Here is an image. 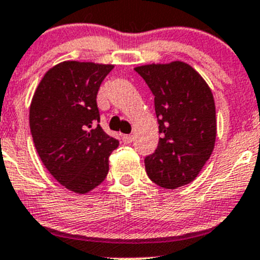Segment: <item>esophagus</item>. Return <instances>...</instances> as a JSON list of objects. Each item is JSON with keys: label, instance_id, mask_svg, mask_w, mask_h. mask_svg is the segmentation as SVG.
<instances>
[{"label": "esophagus", "instance_id": "obj_1", "mask_svg": "<svg viewBox=\"0 0 260 260\" xmlns=\"http://www.w3.org/2000/svg\"><path fill=\"white\" fill-rule=\"evenodd\" d=\"M122 140H123V142H124V144H131V142L133 141V136L123 135L122 136Z\"/></svg>", "mask_w": 260, "mask_h": 260}]
</instances>
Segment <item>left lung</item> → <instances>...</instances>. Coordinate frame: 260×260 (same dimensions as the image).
Returning <instances> with one entry per match:
<instances>
[{
  "mask_svg": "<svg viewBox=\"0 0 260 260\" xmlns=\"http://www.w3.org/2000/svg\"><path fill=\"white\" fill-rule=\"evenodd\" d=\"M154 93L159 145L145 159L147 176L163 188L176 190L199 176L212 155L217 137L213 92L187 62L135 68Z\"/></svg>",
  "mask_w": 260,
  "mask_h": 260,
  "instance_id": "obj_1",
  "label": "left lung"
}]
</instances>
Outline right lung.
I'll use <instances>...</instances> for the list:
<instances>
[{
  "label": "right lung",
  "instance_id": "add662e5",
  "mask_svg": "<svg viewBox=\"0 0 260 260\" xmlns=\"http://www.w3.org/2000/svg\"><path fill=\"white\" fill-rule=\"evenodd\" d=\"M113 64L68 60L46 72L31 97L29 125L52 177L75 193L89 192L109 172L119 142L100 127L96 96Z\"/></svg>",
  "mask_w": 260,
  "mask_h": 260
}]
</instances>
